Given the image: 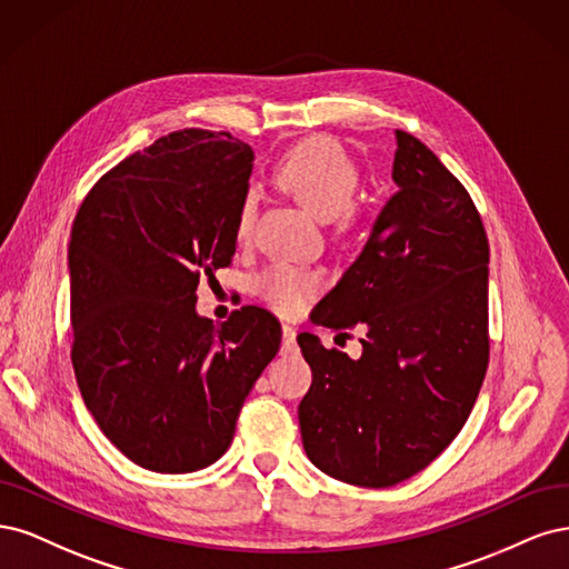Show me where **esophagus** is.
Returning a JSON list of instances; mask_svg holds the SVG:
<instances>
[{"instance_id":"34e87169","label":"esophagus","mask_w":569,"mask_h":569,"mask_svg":"<svg viewBox=\"0 0 569 569\" xmlns=\"http://www.w3.org/2000/svg\"><path fill=\"white\" fill-rule=\"evenodd\" d=\"M281 331H283V352L296 350V336H298L296 328H292L290 323H283Z\"/></svg>"}]
</instances>
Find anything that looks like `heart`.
I'll list each match as a JSON object with an SVG mask.
<instances>
[{"label":"heart","mask_w":569,"mask_h":569,"mask_svg":"<svg viewBox=\"0 0 569 569\" xmlns=\"http://www.w3.org/2000/svg\"><path fill=\"white\" fill-rule=\"evenodd\" d=\"M277 184L319 222H347L359 189V170L345 146L331 137H315L290 149L273 172ZM258 196L248 191L238 210L236 236L246 241L252 229ZM260 296L273 307L292 315L319 290V277L288 264H273L254 281Z\"/></svg>","instance_id":"heart-1"}]
</instances>
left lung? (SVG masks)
I'll return each mask as SVG.
<instances>
[{"label":"left lung","instance_id":"left-lung-1","mask_svg":"<svg viewBox=\"0 0 569 569\" xmlns=\"http://www.w3.org/2000/svg\"><path fill=\"white\" fill-rule=\"evenodd\" d=\"M395 139L397 191L309 317L359 326L361 357L298 336L311 369L298 407L305 453L331 478L376 489L409 480L451 445L489 359L482 219L426 143L401 130Z\"/></svg>","mask_w":569,"mask_h":569}]
</instances>
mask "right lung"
I'll use <instances>...</instances> for the list:
<instances>
[{
	"label": "right lung",
	"instance_id": "obj_1",
	"mask_svg": "<svg viewBox=\"0 0 569 569\" xmlns=\"http://www.w3.org/2000/svg\"><path fill=\"white\" fill-rule=\"evenodd\" d=\"M252 160L229 132H172L103 174L72 222L78 388L103 435L146 470L193 472L224 456L281 347V323L262 307L222 328L196 309L198 281L236 254Z\"/></svg>",
	"mask_w": 569,
	"mask_h": 569
}]
</instances>
